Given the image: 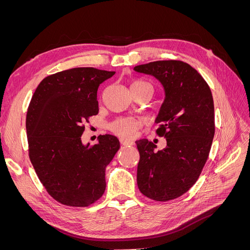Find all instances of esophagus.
I'll return each instance as SVG.
<instances>
[{"label": "esophagus", "mask_w": 250, "mask_h": 250, "mask_svg": "<svg viewBox=\"0 0 250 250\" xmlns=\"http://www.w3.org/2000/svg\"><path fill=\"white\" fill-rule=\"evenodd\" d=\"M120 142H121V144H122L123 146H132V145H133V142H131V141H126V140H124V139H121Z\"/></svg>", "instance_id": "1"}]
</instances>
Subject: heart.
<instances>
[{
	"label": "heart",
	"mask_w": 250,
	"mask_h": 250,
	"mask_svg": "<svg viewBox=\"0 0 250 250\" xmlns=\"http://www.w3.org/2000/svg\"><path fill=\"white\" fill-rule=\"evenodd\" d=\"M145 84H149L148 82L144 80H135L132 82L131 89H135ZM143 125V122L140 119L135 118H120L109 125V129L119 137L125 140H131L137 135L140 127Z\"/></svg>",
	"instance_id": "b5f03b06"
}]
</instances>
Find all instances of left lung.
<instances>
[{
    "mask_svg": "<svg viewBox=\"0 0 250 250\" xmlns=\"http://www.w3.org/2000/svg\"><path fill=\"white\" fill-rule=\"evenodd\" d=\"M134 71L161 81L166 99L155 122L167 147L155 151L147 139L137 141L140 152L137 181L143 195L169 201L194 186L206 165L215 134L214 100L207 81L180 60H158Z\"/></svg>",
    "mask_w": 250,
    "mask_h": 250,
    "instance_id": "obj_1",
    "label": "left lung"
}]
</instances>
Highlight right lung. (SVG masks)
Instances as JSON below:
<instances>
[{"label": "right lung", "instance_id": "add662e5", "mask_svg": "<svg viewBox=\"0 0 250 250\" xmlns=\"http://www.w3.org/2000/svg\"><path fill=\"white\" fill-rule=\"evenodd\" d=\"M115 72L74 67L52 74L30 101L26 129L29 158L48 194L67 207L85 208L102 197L105 167L120 149L119 140L99 135L84 146L85 122L98 115V87Z\"/></svg>", "mask_w": 250, "mask_h": 250}]
</instances>
